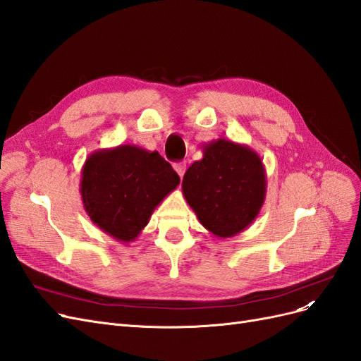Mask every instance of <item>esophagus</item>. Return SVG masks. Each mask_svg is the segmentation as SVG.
<instances>
[{
    "label": "esophagus",
    "mask_w": 361,
    "mask_h": 361,
    "mask_svg": "<svg viewBox=\"0 0 361 361\" xmlns=\"http://www.w3.org/2000/svg\"><path fill=\"white\" fill-rule=\"evenodd\" d=\"M173 167H174V170H176V173L179 174V178H182L185 170H187V164H185V162H176V164H173Z\"/></svg>",
    "instance_id": "esophagus-1"
}]
</instances>
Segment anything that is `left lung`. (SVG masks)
<instances>
[{
	"mask_svg": "<svg viewBox=\"0 0 361 361\" xmlns=\"http://www.w3.org/2000/svg\"><path fill=\"white\" fill-rule=\"evenodd\" d=\"M182 180L183 197L200 224L218 238H232L253 223L267 197L264 162L253 149L218 138L203 145Z\"/></svg>",
	"mask_w": 361,
	"mask_h": 361,
	"instance_id": "1",
	"label": "left lung"
}]
</instances>
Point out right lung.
Masks as SVG:
<instances>
[{"label": "right lung", "instance_id": "1", "mask_svg": "<svg viewBox=\"0 0 361 361\" xmlns=\"http://www.w3.org/2000/svg\"><path fill=\"white\" fill-rule=\"evenodd\" d=\"M180 179L158 152L133 145L94 150L81 170V199L93 224L129 244Z\"/></svg>", "mask_w": 361, "mask_h": 361}]
</instances>
